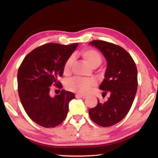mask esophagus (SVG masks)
<instances>
[{
	"mask_svg": "<svg viewBox=\"0 0 158 158\" xmlns=\"http://www.w3.org/2000/svg\"><path fill=\"white\" fill-rule=\"evenodd\" d=\"M75 96H76V98H81V99H85V98H86V97H85V95H78V94H77V95H76Z\"/></svg>",
	"mask_w": 158,
	"mask_h": 158,
	"instance_id": "34e87169",
	"label": "esophagus"
}]
</instances>
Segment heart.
Wrapping results in <instances>:
<instances>
[{
    "label": "heart",
    "mask_w": 158,
    "mask_h": 158,
    "mask_svg": "<svg viewBox=\"0 0 158 158\" xmlns=\"http://www.w3.org/2000/svg\"><path fill=\"white\" fill-rule=\"evenodd\" d=\"M81 57L92 68H96L99 66L102 60V57L100 53L97 50L93 49H88L81 51ZM74 58L73 56L68 58L64 64L63 73L68 75L71 73L72 65L73 63ZM96 85V81L94 79H81L73 78L69 79L67 82L66 87L72 92L79 93V94H86L90 91L91 88Z\"/></svg>",
    "instance_id": "b5f03b06"
}]
</instances>
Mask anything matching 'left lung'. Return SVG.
Listing matches in <instances>:
<instances>
[{
    "label": "left lung",
    "instance_id": "8db88e82",
    "mask_svg": "<svg viewBox=\"0 0 158 158\" xmlns=\"http://www.w3.org/2000/svg\"><path fill=\"white\" fill-rule=\"evenodd\" d=\"M90 44L100 51L107 61L105 79L99 87L108 100L90 109V119L102 127H110L122 121L129 112L137 93V69L126 50L111 42L93 40Z\"/></svg>",
    "mask_w": 158,
    "mask_h": 158
}]
</instances>
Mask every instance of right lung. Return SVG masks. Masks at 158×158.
Returning a JSON list of instances; mask_svg holds the SVG:
<instances>
[{
	"label": "right lung",
	"mask_w": 158,
	"mask_h": 158,
	"mask_svg": "<svg viewBox=\"0 0 158 158\" xmlns=\"http://www.w3.org/2000/svg\"><path fill=\"white\" fill-rule=\"evenodd\" d=\"M78 44L42 45L29 53L19 68L18 93L21 102L32 121L42 127L60 125L68 114L69 102L75 98L73 93L65 90L53 98L49 92L52 85L62 89L58 79L63 76L64 64Z\"/></svg>",
	"instance_id": "1"
}]
</instances>
